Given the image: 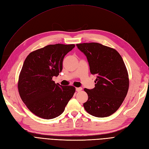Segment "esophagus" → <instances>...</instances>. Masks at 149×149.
<instances>
[{
	"mask_svg": "<svg viewBox=\"0 0 149 149\" xmlns=\"http://www.w3.org/2000/svg\"><path fill=\"white\" fill-rule=\"evenodd\" d=\"M82 90V88H81V87H79V88H76V91H77V92H79V91H81Z\"/></svg>",
	"mask_w": 149,
	"mask_h": 149,
	"instance_id": "esophagus-1",
	"label": "esophagus"
}]
</instances>
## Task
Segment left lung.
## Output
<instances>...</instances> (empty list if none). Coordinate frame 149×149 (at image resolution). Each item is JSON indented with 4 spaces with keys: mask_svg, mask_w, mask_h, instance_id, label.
Returning a JSON list of instances; mask_svg holds the SVG:
<instances>
[{
    "mask_svg": "<svg viewBox=\"0 0 149 149\" xmlns=\"http://www.w3.org/2000/svg\"><path fill=\"white\" fill-rule=\"evenodd\" d=\"M86 56L91 73L96 76L95 87L84 91L88 96L85 110L97 118L112 115L124 101L129 89L127 69L116 49L98 43L76 45Z\"/></svg>",
    "mask_w": 149,
    "mask_h": 149,
    "instance_id": "1",
    "label": "left lung"
}]
</instances>
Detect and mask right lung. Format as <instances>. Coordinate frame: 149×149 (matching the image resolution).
<instances>
[{
  "mask_svg": "<svg viewBox=\"0 0 149 149\" xmlns=\"http://www.w3.org/2000/svg\"><path fill=\"white\" fill-rule=\"evenodd\" d=\"M75 45H49L30 53L20 71L18 89L22 100L33 113L40 118L51 119L61 115L75 88L55 84L53 76L63 69V60Z\"/></svg>",
  "mask_w": 149,
  "mask_h": 149,
  "instance_id": "1",
  "label": "right lung"
}]
</instances>
